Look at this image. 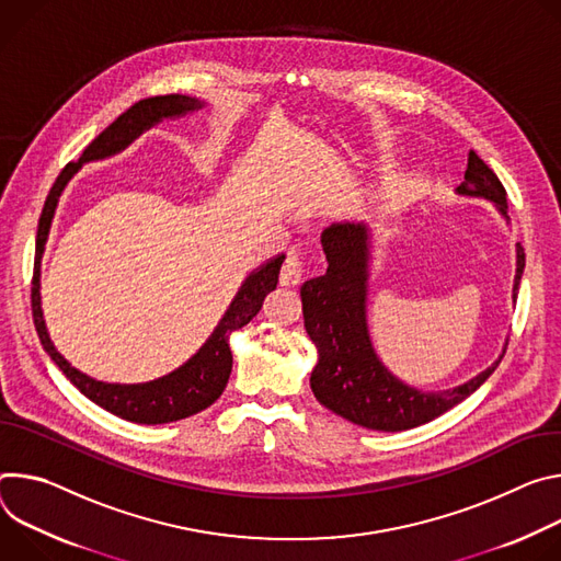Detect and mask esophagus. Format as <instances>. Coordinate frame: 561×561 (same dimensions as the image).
<instances>
[{"label":"esophagus","instance_id":"34e87169","mask_svg":"<svg viewBox=\"0 0 561 561\" xmlns=\"http://www.w3.org/2000/svg\"><path fill=\"white\" fill-rule=\"evenodd\" d=\"M302 274H305L302 259L298 254H289L283 263V270H280V283L287 285V287H294V285L300 283Z\"/></svg>","mask_w":561,"mask_h":561}]
</instances>
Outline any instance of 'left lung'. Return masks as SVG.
Returning a JSON list of instances; mask_svg holds the SVG:
<instances>
[{
  "label": "left lung",
  "mask_w": 561,
  "mask_h": 561,
  "mask_svg": "<svg viewBox=\"0 0 561 561\" xmlns=\"http://www.w3.org/2000/svg\"><path fill=\"white\" fill-rule=\"evenodd\" d=\"M455 194L492 203L506 225L511 222L504 184L474 151L468 153V169ZM321 244L328 272L300 285L305 332L319 350L309 386L321 405L367 430L401 432L459 405L500 365L506 345L496 360L461 386L421 390L401 381L377 354L367 325L369 267L375 254L371 227L365 220L334 222L321 233ZM524 265V249L515 244L513 302L517 300Z\"/></svg>",
  "instance_id": "1"
}]
</instances>
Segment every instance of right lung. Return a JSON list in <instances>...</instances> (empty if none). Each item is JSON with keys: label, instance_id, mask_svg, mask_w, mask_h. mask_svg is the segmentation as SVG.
Returning a JSON list of instances; mask_svg holds the SVG:
<instances>
[{"label": "right lung", "instance_id": "1", "mask_svg": "<svg viewBox=\"0 0 561 561\" xmlns=\"http://www.w3.org/2000/svg\"><path fill=\"white\" fill-rule=\"evenodd\" d=\"M209 102L196 95H156L136 102L131 108L124 111L113 124L84 149L82 158L78 162L67 164L57 175L53 190L44 203V211L37 227V240H35V274H33V321L37 336L42 341V347L50 356V360L65 371V377L95 405L102 410L127 419L131 423H145V425H158V423H171L180 421L192 414H198L201 410L209 408L227 388L229 375H231V347L229 339L233 332L244 328L252 321L263 307V300L270 291L276 289L280 265L285 261V254H278L249 272L247 278L240 283L233 300L229 302L227 312L209 334V339L201 345V350L186 358L180 367L164 377H158L153 381L145 383H106L98 381L78 367H73L65 356H61L50 341L44 309H42V259L44 249L48 242L50 225L57 211L59 196L65 194L67 184L71 178L82 169L87 162H98L113 158L122 153L127 147H131L142 134L153 129L156 124L164 119H178L190 113L203 111Z\"/></svg>", "mask_w": 561, "mask_h": 561}]
</instances>
